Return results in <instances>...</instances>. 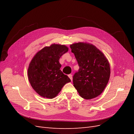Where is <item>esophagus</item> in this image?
<instances>
[{
  "instance_id": "esophagus-1",
  "label": "esophagus",
  "mask_w": 134,
  "mask_h": 134,
  "mask_svg": "<svg viewBox=\"0 0 134 134\" xmlns=\"http://www.w3.org/2000/svg\"><path fill=\"white\" fill-rule=\"evenodd\" d=\"M68 76L69 77V78L70 79V80L72 81V75L71 74H69L68 75Z\"/></svg>"
}]
</instances>
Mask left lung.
<instances>
[{
  "instance_id": "obj_1",
  "label": "left lung",
  "mask_w": 134,
  "mask_h": 134,
  "mask_svg": "<svg viewBox=\"0 0 134 134\" xmlns=\"http://www.w3.org/2000/svg\"><path fill=\"white\" fill-rule=\"evenodd\" d=\"M70 47L79 66L72 78L74 87L84 99L96 98L108 82L111 72L108 60L92 44L78 42Z\"/></svg>"
}]
</instances>
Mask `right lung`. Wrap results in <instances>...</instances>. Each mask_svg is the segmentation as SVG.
Instances as JSON below:
<instances>
[{"label": "right lung", "instance_id": "1", "mask_svg": "<svg viewBox=\"0 0 134 134\" xmlns=\"http://www.w3.org/2000/svg\"><path fill=\"white\" fill-rule=\"evenodd\" d=\"M68 47L52 44L39 51L31 60L28 69V80L34 90L43 98L52 99L58 94L70 78L60 70L59 59Z\"/></svg>", "mask_w": 134, "mask_h": 134}]
</instances>
